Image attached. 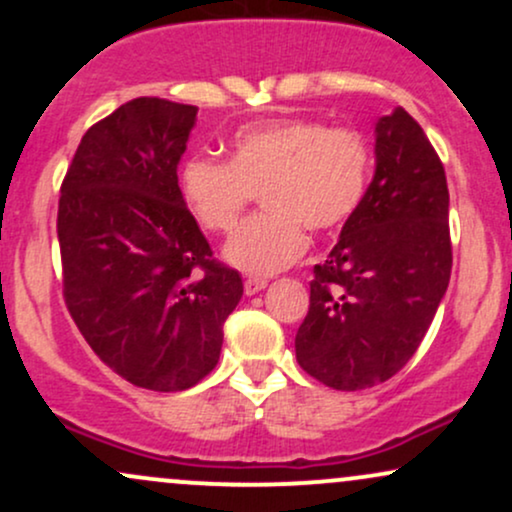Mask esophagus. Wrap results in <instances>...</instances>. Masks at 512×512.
Listing matches in <instances>:
<instances>
[{"instance_id": "esophagus-1", "label": "esophagus", "mask_w": 512, "mask_h": 512, "mask_svg": "<svg viewBox=\"0 0 512 512\" xmlns=\"http://www.w3.org/2000/svg\"><path fill=\"white\" fill-rule=\"evenodd\" d=\"M267 289V279H262V276H248L245 279V293L248 296H255V293H260Z\"/></svg>"}]
</instances>
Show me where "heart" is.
<instances>
[{"label": "heart", "mask_w": 512, "mask_h": 512, "mask_svg": "<svg viewBox=\"0 0 512 512\" xmlns=\"http://www.w3.org/2000/svg\"><path fill=\"white\" fill-rule=\"evenodd\" d=\"M373 156L363 134L313 120H274L238 129L228 163L195 154L178 170L180 195L209 233L236 228L255 192L267 214L252 216L223 248L238 272L269 276L298 262L308 233L334 231L361 209Z\"/></svg>", "instance_id": "b5f03b06"}]
</instances>
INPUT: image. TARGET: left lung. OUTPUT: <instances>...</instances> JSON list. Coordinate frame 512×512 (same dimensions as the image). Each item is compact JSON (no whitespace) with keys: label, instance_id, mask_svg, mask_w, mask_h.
Here are the masks:
<instances>
[{"label":"left lung","instance_id":"8db88e82","mask_svg":"<svg viewBox=\"0 0 512 512\" xmlns=\"http://www.w3.org/2000/svg\"><path fill=\"white\" fill-rule=\"evenodd\" d=\"M443 163L404 108L375 122V173L361 209L315 264L296 334L301 368L332 390L390 380L419 349L450 284Z\"/></svg>","mask_w":512,"mask_h":512}]
</instances>
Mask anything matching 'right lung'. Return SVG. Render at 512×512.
<instances>
[{
    "instance_id": "add662e5",
    "label": "right lung",
    "mask_w": 512,
    "mask_h": 512,
    "mask_svg": "<svg viewBox=\"0 0 512 512\" xmlns=\"http://www.w3.org/2000/svg\"><path fill=\"white\" fill-rule=\"evenodd\" d=\"M195 120V105L163 98L120 105L81 139L57 211L69 315L105 366L154 392L211 373L243 296L180 195Z\"/></svg>"
}]
</instances>
